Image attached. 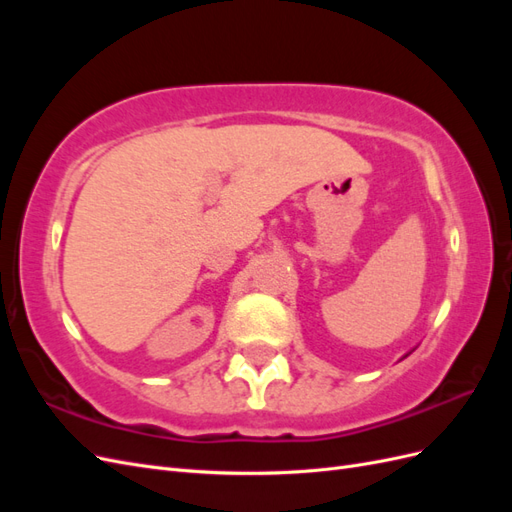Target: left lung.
I'll return each mask as SVG.
<instances>
[{"label": "left lung", "mask_w": 512, "mask_h": 512, "mask_svg": "<svg viewBox=\"0 0 512 512\" xmlns=\"http://www.w3.org/2000/svg\"><path fill=\"white\" fill-rule=\"evenodd\" d=\"M406 356H408V354H406Z\"/></svg>", "instance_id": "left-lung-1"}]
</instances>
